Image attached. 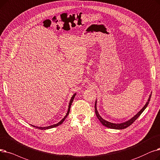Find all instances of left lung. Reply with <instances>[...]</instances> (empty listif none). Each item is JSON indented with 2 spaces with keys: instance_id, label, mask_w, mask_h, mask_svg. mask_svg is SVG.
Segmentation results:
<instances>
[{
  "instance_id": "left-lung-1",
  "label": "left lung",
  "mask_w": 160,
  "mask_h": 160,
  "mask_svg": "<svg viewBox=\"0 0 160 160\" xmlns=\"http://www.w3.org/2000/svg\"><path fill=\"white\" fill-rule=\"evenodd\" d=\"M151 96H152V92L150 93V96H149V98L148 99V100L147 102V103H145V105H144L143 106V108L136 114L135 115H134L132 118H131L130 119H129L128 120L126 121V122H121V123H112V122H109V121H107L106 120L103 119L100 115V114H99L98 110H97V107H96V103H97V100H96L95 102V105H94V108H95V113H96V115L97 117V118H98V120L100 121V122L105 127L107 128H111V129H115V130H122V129H125L126 128H128V126H130L133 122L138 118L140 115L144 111V109H145L147 107V105H148L149 103V102L150 100V98H151Z\"/></svg>"
}]
</instances>
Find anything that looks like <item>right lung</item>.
<instances>
[{"mask_svg":"<svg viewBox=\"0 0 160 160\" xmlns=\"http://www.w3.org/2000/svg\"><path fill=\"white\" fill-rule=\"evenodd\" d=\"M75 95H76V93H74V94H73V96H72V98H71V99H70V102H69V105H68V109L67 113L66 114V115L64 116V117L61 120H60V122H58V123H57V124H53V125L49 126H45V127H38V126H34V125H32V124H30V125H31L32 126H33L34 128H38V129H40V130H48V129H51V128H52L57 127V126H58L60 125L61 124H62V122H63L64 121V120L66 118V117H68V115H69V112H70V110L71 105H72V102H73V99H74V98H75Z\"/></svg>","mask_w":160,"mask_h":160,"instance_id":"right-lung-1","label":"right lung"}]
</instances>
